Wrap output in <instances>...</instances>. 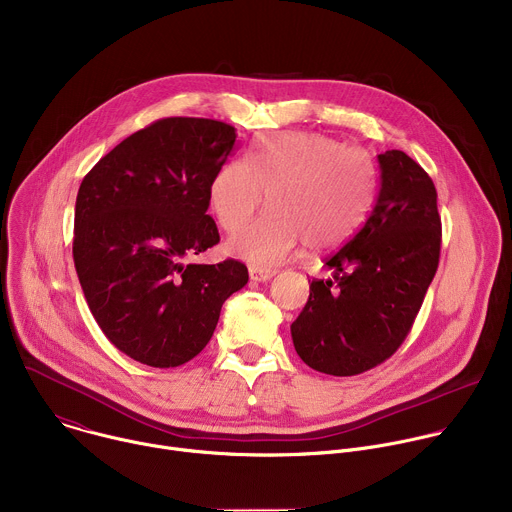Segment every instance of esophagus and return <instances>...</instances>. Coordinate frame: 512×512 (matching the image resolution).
<instances>
[{
	"label": "esophagus",
	"instance_id": "1",
	"mask_svg": "<svg viewBox=\"0 0 512 512\" xmlns=\"http://www.w3.org/2000/svg\"><path fill=\"white\" fill-rule=\"evenodd\" d=\"M275 269H263V267H251L249 269V275L253 281H269L275 277Z\"/></svg>",
	"mask_w": 512,
	"mask_h": 512
}]
</instances>
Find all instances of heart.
<instances>
[{
  "instance_id": "obj_1",
  "label": "heart",
  "mask_w": 512,
  "mask_h": 512,
  "mask_svg": "<svg viewBox=\"0 0 512 512\" xmlns=\"http://www.w3.org/2000/svg\"><path fill=\"white\" fill-rule=\"evenodd\" d=\"M227 247L255 265L271 267L300 243L324 253L348 241L367 218L377 194V166L367 152L314 131L271 133L257 141L247 162L229 160L208 186V202L225 231Z\"/></svg>"
}]
</instances>
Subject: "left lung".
Here are the masks:
<instances>
[{
  "label": "left lung",
  "instance_id": "8db88e82",
  "mask_svg": "<svg viewBox=\"0 0 512 512\" xmlns=\"http://www.w3.org/2000/svg\"><path fill=\"white\" fill-rule=\"evenodd\" d=\"M381 188L360 231L314 279L291 324L296 352L314 371L352 377L387 360L409 334L437 271L442 218L427 172L405 152L377 156Z\"/></svg>",
  "mask_w": 512,
  "mask_h": 512
}]
</instances>
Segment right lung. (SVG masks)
I'll return each instance as SVG.
<instances>
[{"label": "right lung", "instance_id": "right-lung-1", "mask_svg": "<svg viewBox=\"0 0 512 512\" xmlns=\"http://www.w3.org/2000/svg\"><path fill=\"white\" fill-rule=\"evenodd\" d=\"M235 139L223 121L160 119L115 145L79 188L72 257L87 304L111 344L148 367L192 360L249 281L235 259L188 261L221 241L208 186Z\"/></svg>", "mask_w": 512, "mask_h": 512}]
</instances>
